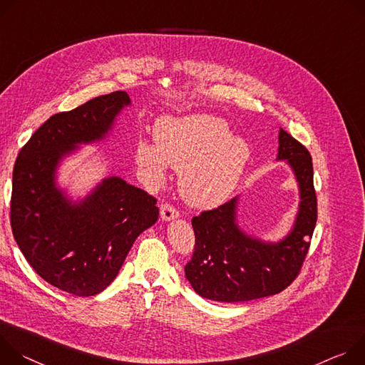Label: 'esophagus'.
I'll return each mask as SVG.
<instances>
[{"label": "esophagus", "instance_id": "esophagus-1", "mask_svg": "<svg viewBox=\"0 0 365 365\" xmlns=\"http://www.w3.org/2000/svg\"><path fill=\"white\" fill-rule=\"evenodd\" d=\"M178 216H180V212L174 206H171L168 203H164V205L160 206V219L162 220L168 222V220H173V219H175Z\"/></svg>", "mask_w": 365, "mask_h": 365}]
</instances>
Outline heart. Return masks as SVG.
Wrapping results in <instances>:
<instances>
[{"label":"heart","instance_id":"heart-1","mask_svg":"<svg viewBox=\"0 0 365 365\" xmlns=\"http://www.w3.org/2000/svg\"><path fill=\"white\" fill-rule=\"evenodd\" d=\"M155 142L138 145V164L155 180L164 178L170 165L181 170V195L195 207H215L227 200L251 155L245 139L230 136L222 118L207 114L160 120Z\"/></svg>","mask_w":365,"mask_h":365}]
</instances>
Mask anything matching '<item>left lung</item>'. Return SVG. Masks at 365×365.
<instances>
[{
	"label": "left lung",
	"mask_w": 365,
	"mask_h": 365,
	"mask_svg": "<svg viewBox=\"0 0 365 365\" xmlns=\"http://www.w3.org/2000/svg\"><path fill=\"white\" fill-rule=\"evenodd\" d=\"M278 160H287L299 182L300 203L293 229L279 242H264L240 229L239 197L200 213L185 277L201 297L236 303L277 294L299 275L317 219L313 164L309 150L286 130L278 133Z\"/></svg>",
	"instance_id": "8db88e82"
}]
</instances>
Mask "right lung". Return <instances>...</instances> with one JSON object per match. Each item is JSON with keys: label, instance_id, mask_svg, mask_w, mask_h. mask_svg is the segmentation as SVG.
<instances>
[{"label": "right lung", "instance_id": "1", "mask_svg": "<svg viewBox=\"0 0 365 365\" xmlns=\"http://www.w3.org/2000/svg\"><path fill=\"white\" fill-rule=\"evenodd\" d=\"M130 104L126 91L96 97L53 114L21 148L13 171L11 229L31 268L53 287L88 297L106 290L136 237L155 225L156 198L120 177L104 178L72 201L56 170L78 145L100 142Z\"/></svg>", "mask_w": 365, "mask_h": 365}]
</instances>
